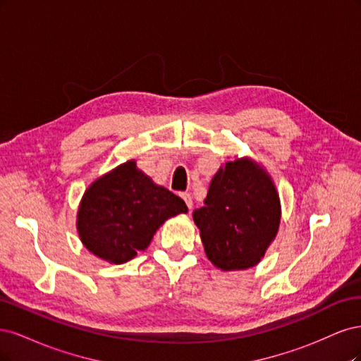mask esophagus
<instances>
[{"label":"esophagus","mask_w":361,"mask_h":361,"mask_svg":"<svg viewBox=\"0 0 361 361\" xmlns=\"http://www.w3.org/2000/svg\"><path fill=\"white\" fill-rule=\"evenodd\" d=\"M181 197L184 200V202L188 204V207H189V210L192 212V207H193V201H192V196H190V193H181Z\"/></svg>","instance_id":"34e87169"}]
</instances>
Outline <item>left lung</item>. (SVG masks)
I'll return each instance as SVG.
<instances>
[{"label": "left lung", "instance_id": "1", "mask_svg": "<svg viewBox=\"0 0 361 361\" xmlns=\"http://www.w3.org/2000/svg\"><path fill=\"white\" fill-rule=\"evenodd\" d=\"M204 204L193 212V222L212 264L222 271L258 265L282 217L281 197L267 169L250 157L225 161Z\"/></svg>", "mask_w": 361, "mask_h": 361}]
</instances>
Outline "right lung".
Here are the masks:
<instances>
[{
	"label": "right lung",
	"instance_id": "obj_1",
	"mask_svg": "<svg viewBox=\"0 0 361 361\" xmlns=\"http://www.w3.org/2000/svg\"><path fill=\"white\" fill-rule=\"evenodd\" d=\"M181 213H188L181 197L156 184L130 159L88 185L76 229L87 250L118 265L144 252L156 231Z\"/></svg>",
	"mask_w": 361,
	"mask_h": 361
}]
</instances>
